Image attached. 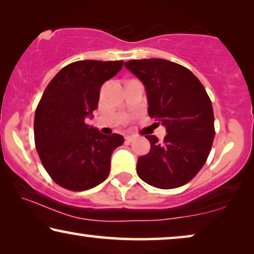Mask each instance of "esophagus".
<instances>
[{"instance_id": "34e87169", "label": "esophagus", "mask_w": 254, "mask_h": 254, "mask_svg": "<svg viewBox=\"0 0 254 254\" xmlns=\"http://www.w3.org/2000/svg\"><path fill=\"white\" fill-rule=\"evenodd\" d=\"M134 139H135L134 135H127V137H126V141H127V142H132V141L134 140Z\"/></svg>"}]
</instances>
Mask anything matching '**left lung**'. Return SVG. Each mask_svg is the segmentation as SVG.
Here are the masks:
<instances>
[{"mask_svg": "<svg viewBox=\"0 0 254 254\" xmlns=\"http://www.w3.org/2000/svg\"><path fill=\"white\" fill-rule=\"evenodd\" d=\"M124 66L144 83L149 117L167 127L163 141L146 135L151 151L138 159V176L158 189L189 183L207 161L215 137L205 87L190 70L167 60H133Z\"/></svg>", "mask_w": 254, "mask_h": 254, "instance_id": "1", "label": "left lung"}]
</instances>
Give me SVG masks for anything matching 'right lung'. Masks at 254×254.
Here are the masks:
<instances>
[{"mask_svg":"<svg viewBox=\"0 0 254 254\" xmlns=\"http://www.w3.org/2000/svg\"><path fill=\"white\" fill-rule=\"evenodd\" d=\"M123 61H78L53 78L34 115V141L42 166L66 190L85 191L102 183L110 173L121 134L106 135L85 120L98 108L100 90L122 69Z\"/></svg>","mask_w":254,"mask_h":254,"instance_id":"right-lung-1","label":"right lung"}]
</instances>
